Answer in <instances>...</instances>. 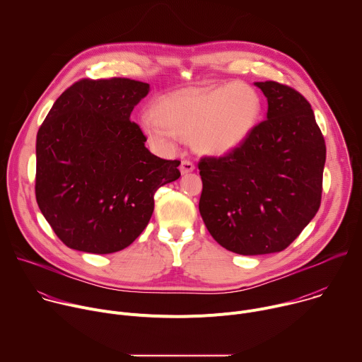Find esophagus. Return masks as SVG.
Masks as SVG:
<instances>
[{"instance_id":"esophagus-1","label":"esophagus","mask_w":362,"mask_h":362,"mask_svg":"<svg viewBox=\"0 0 362 362\" xmlns=\"http://www.w3.org/2000/svg\"><path fill=\"white\" fill-rule=\"evenodd\" d=\"M193 170H194L193 162H190V160H182V163H180V172H182L183 175L190 173V172H193Z\"/></svg>"}]
</instances>
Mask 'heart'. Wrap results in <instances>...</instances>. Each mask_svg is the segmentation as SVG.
I'll return each mask as SVG.
<instances>
[{
  "label": "heart",
  "mask_w": 362,
  "mask_h": 362,
  "mask_svg": "<svg viewBox=\"0 0 362 362\" xmlns=\"http://www.w3.org/2000/svg\"><path fill=\"white\" fill-rule=\"evenodd\" d=\"M261 115L259 93L249 84L233 83L209 91H176L154 106V119L144 117L141 127L160 150H172L180 136L192 139L203 153L225 154L247 139Z\"/></svg>",
  "instance_id": "obj_1"
}]
</instances>
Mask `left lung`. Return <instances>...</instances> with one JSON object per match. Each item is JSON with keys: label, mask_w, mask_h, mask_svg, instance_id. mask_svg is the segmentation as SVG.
<instances>
[{"label": "left lung", "mask_w": 362, "mask_h": 362, "mask_svg": "<svg viewBox=\"0 0 362 362\" xmlns=\"http://www.w3.org/2000/svg\"><path fill=\"white\" fill-rule=\"evenodd\" d=\"M268 119L222 156L199 160V212L214 239L239 255L286 249L317 215L325 140L309 101L278 81L255 83Z\"/></svg>", "instance_id": "left-lung-1"}]
</instances>
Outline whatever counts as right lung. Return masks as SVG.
Wrapping results in <instances>:
<instances>
[{"mask_svg":"<svg viewBox=\"0 0 362 362\" xmlns=\"http://www.w3.org/2000/svg\"><path fill=\"white\" fill-rule=\"evenodd\" d=\"M147 93L130 78H81L40 126L35 199L66 246L97 255L127 247L151 218L154 193L180 177V162L151 154L130 120Z\"/></svg>","mask_w":362,"mask_h":362,"instance_id":"1","label":"right lung"}]
</instances>
